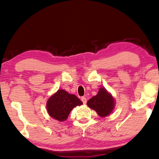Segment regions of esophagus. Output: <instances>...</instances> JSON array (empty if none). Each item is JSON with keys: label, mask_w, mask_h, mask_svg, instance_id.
Masks as SVG:
<instances>
[{"label": "esophagus", "mask_w": 159, "mask_h": 159, "mask_svg": "<svg viewBox=\"0 0 159 159\" xmlns=\"http://www.w3.org/2000/svg\"><path fill=\"white\" fill-rule=\"evenodd\" d=\"M81 100H82V102H83L84 104H86V102H87V99H86V98L85 97H81Z\"/></svg>", "instance_id": "1"}]
</instances>
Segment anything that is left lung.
Masks as SVG:
<instances>
[{
  "instance_id": "left-lung-1",
  "label": "left lung",
  "mask_w": 159,
  "mask_h": 159,
  "mask_svg": "<svg viewBox=\"0 0 159 159\" xmlns=\"http://www.w3.org/2000/svg\"><path fill=\"white\" fill-rule=\"evenodd\" d=\"M87 105L90 108L94 110L100 117H106L114 109L115 100L105 88H100L96 96H94L87 102Z\"/></svg>"
}]
</instances>
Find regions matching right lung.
I'll list each match as a JSON object with an SVG mask.
<instances>
[{
  "mask_svg": "<svg viewBox=\"0 0 159 159\" xmlns=\"http://www.w3.org/2000/svg\"><path fill=\"white\" fill-rule=\"evenodd\" d=\"M82 104L83 102L75 95L69 94L63 89H59L48 99L46 108L51 117L63 121L67 120L73 107Z\"/></svg>",
  "mask_w": 159,
  "mask_h": 159,
  "instance_id": "add662e5",
  "label": "right lung"
}]
</instances>
